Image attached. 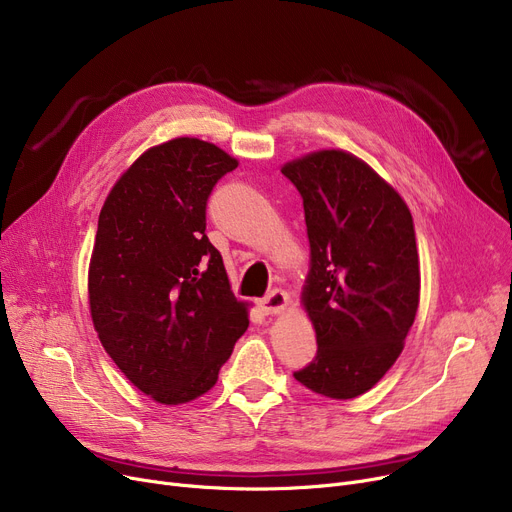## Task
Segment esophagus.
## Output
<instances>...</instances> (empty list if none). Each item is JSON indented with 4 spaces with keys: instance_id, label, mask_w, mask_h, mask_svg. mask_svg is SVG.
Wrapping results in <instances>:
<instances>
[{
    "instance_id": "obj_1",
    "label": "esophagus",
    "mask_w": 512,
    "mask_h": 512,
    "mask_svg": "<svg viewBox=\"0 0 512 512\" xmlns=\"http://www.w3.org/2000/svg\"><path fill=\"white\" fill-rule=\"evenodd\" d=\"M288 303H290L288 292L276 288V290H272L270 294H267L265 299L259 301V309H261L265 315H278V313H282V311L288 307Z\"/></svg>"
}]
</instances>
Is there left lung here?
<instances>
[{"label":"left lung","mask_w":512,"mask_h":512,"mask_svg":"<svg viewBox=\"0 0 512 512\" xmlns=\"http://www.w3.org/2000/svg\"><path fill=\"white\" fill-rule=\"evenodd\" d=\"M299 188L309 238L301 303L317 357L294 380L348 400L378 384L396 363L419 307V253L411 211L378 172L342 149L286 161Z\"/></svg>","instance_id":"1"}]
</instances>
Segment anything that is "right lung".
Listing matches in <instances>:
<instances>
[{"label": "right lung", "mask_w": 512, "mask_h": 512, "mask_svg": "<svg viewBox=\"0 0 512 512\" xmlns=\"http://www.w3.org/2000/svg\"><path fill=\"white\" fill-rule=\"evenodd\" d=\"M238 159L178 137L147 149L107 195L89 263L93 328L118 369L159 405L218 382L249 328L220 251L205 234L211 188Z\"/></svg>", "instance_id": "obj_1"}]
</instances>
